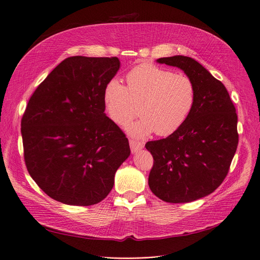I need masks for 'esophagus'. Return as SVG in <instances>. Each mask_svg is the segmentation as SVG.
<instances>
[{"label":"esophagus","instance_id":"34e87169","mask_svg":"<svg viewBox=\"0 0 260 260\" xmlns=\"http://www.w3.org/2000/svg\"><path fill=\"white\" fill-rule=\"evenodd\" d=\"M129 145H131V150L133 153H136L143 148V143L140 141H136V140H129Z\"/></svg>","mask_w":260,"mask_h":260}]
</instances>
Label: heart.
Segmentation results:
<instances>
[{
  "mask_svg": "<svg viewBox=\"0 0 260 260\" xmlns=\"http://www.w3.org/2000/svg\"><path fill=\"white\" fill-rule=\"evenodd\" d=\"M126 83L127 87L117 78L110 80L103 102L108 117L118 125L136 115L138 106L141 116L125 126L132 136L145 137L153 132L169 136L183 125L194 106L196 87L185 74L144 63L127 73Z\"/></svg>",
  "mask_w": 260,
  "mask_h": 260,
  "instance_id": "1",
  "label": "heart"
}]
</instances>
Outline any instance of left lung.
<instances>
[{"instance_id":"left-lung-1","label":"left lung","mask_w":260,"mask_h":260,"mask_svg":"<svg viewBox=\"0 0 260 260\" xmlns=\"http://www.w3.org/2000/svg\"><path fill=\"white\" fill-rule=\"evenodd\" d=\"M157 62L192 80L196 102L175 133L146 142L154 158L149 186L165 202L189 203L212 193L226 177L239 140L238 118L226 88L197 60L176 55Z\"/></svg>"}]
</instances>
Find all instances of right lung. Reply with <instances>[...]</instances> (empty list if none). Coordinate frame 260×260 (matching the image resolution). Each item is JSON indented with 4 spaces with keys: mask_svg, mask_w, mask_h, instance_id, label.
<instances>
[{
    "mask_svg": "<svg viewBox=\"0 0 260 260\" xmlns=\"http://www.w3.org/2000/svg\"><path fill=\"white\" fill-rule=\"evenodd\" d=\"M119 68L117 57H68L30 96L21 120L24 161L53 200L98 204L129 156L125 134L104 112V89Z\"/></svg>",
    "mask_w": 260,
    "mask_h": 260,
    "instance_id": "1",
    "label": "right lung"
}]
</instances>
